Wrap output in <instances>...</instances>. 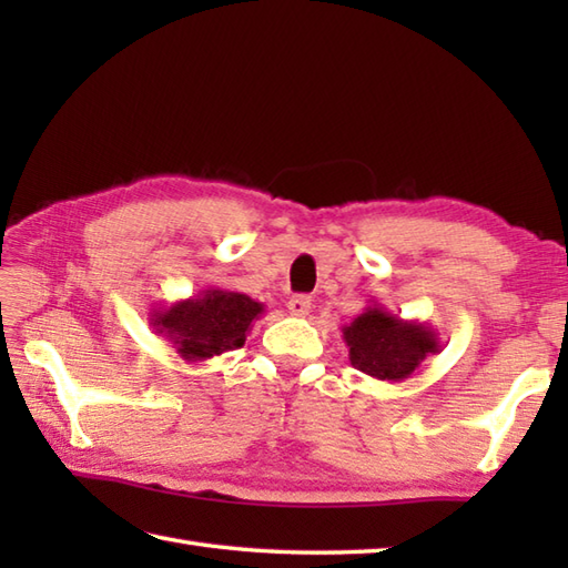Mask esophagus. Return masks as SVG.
I'll list each match as a JSON object with an SVG mask.
<instances>
[{
    "label": "esophagus",
    "instance_id": "obj_1",
    "mask_svg": "<svg viewBox=\"0 0 568 568\" xmlns=\"http://www.w3.org/2000/svg\"><path fill=\"white\" fill-rule=\"evenodd\" d=\"M287 310H291V315H295V317H305L312 310V300L307 295H293L291 300H287Z\"/></svg>",
    "mask_w": 568,
    "mask_h": 568
}]
</instances>
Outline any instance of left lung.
<instances>
[{
  "label": "left lung",
  "instance_id": "obj_1",
  "mask_svg": "<svg viewBox=\"0 0 568 568\" xmlns=\"http://www.w3.org/2000/svg\"><path fill=\"white\" fill-rule=\"evenodd\" d=\"M342 332L352 366L388 383L409 378L422 361L442 352L439 334L429 324L390 315L381 305H368Z\"/></svg>",
  "mask_w": 568,
  "mask_h": 568
}]
</instances>
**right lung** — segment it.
I'll return each mask as SVG.
<instances>
[{
  "mask_svg": "<svg viewBox=\"0 0 568 568\" xmlns=\"http://www.w3.org/2000/svg\"><path fill=\"white\" fill-rule=\"evenodd\" d=\"M263 310L244 293L207 287L197 297L151 310V327L173 344L180 358L197 364L244 346L251 324Z\"/></svg>",
  "mask_w": 568,
  "mask_h": 568,
  "instance_id": "obj_1",
  "label": "right lung"
}]
</instances>
